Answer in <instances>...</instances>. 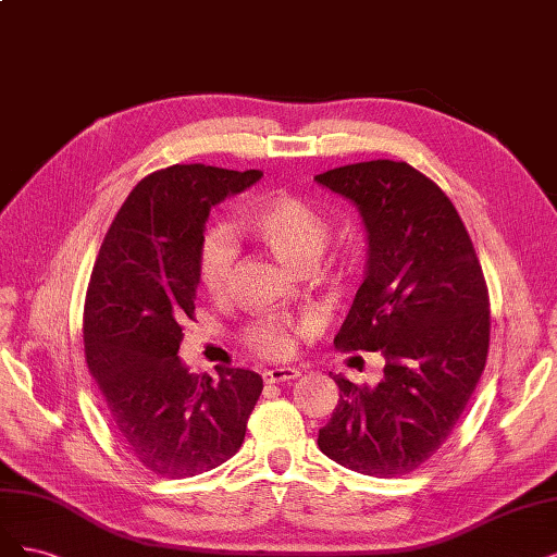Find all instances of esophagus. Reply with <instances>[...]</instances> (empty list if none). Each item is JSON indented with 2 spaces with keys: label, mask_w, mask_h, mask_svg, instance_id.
Listing matches in <instances>:
<instances>
[{
  "label": "esophagus",
  "mask_w": 557,
  "mask_h": 557,
  "mask_svg": "<svg viewBox=\"0 0 557 557\" xmlns=\"http://www.w3.org/2000/svg\"><path fill=\"white\" fill-rule=\"evenodd\" d=\"M300 370L296 368H271L263 372V382L265 384H282V382H292V380H298Z\"/></svg>",
  "instance_id": "obj_1"
}]
</instances>
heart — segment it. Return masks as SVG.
Instances as JSON below:
<instances>
[{
    "label": "heart",
    "mask_w": 557,
    "mask_h": 557,
    "mask_svg": "<svg viewBox=\"0 0 557 557\" xmlns=\"http://www.w3.org/2000/svg\"><path fill=\"white\" fill-rule=\"evenodd\" d=\"M249 226L277 261L294 273L314 268L331 238L326 214L294 194H275L263 201ZM233 261L236 243L228 233L222 228L208 231L199 252V282L210 296H222L228 289ZM249 345L263 356H284L292 347V335L284 324H261L249 333Z\"/></svg>",
    "instance_id": "obj_1"
}]
</instances>
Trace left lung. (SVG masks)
Here are the masks:
<instances>
[{
    "label": "left lung",
    "mask_w": 557,
    "mask_h": 557,
    "mask_svg": "<svg viewBox=\"0 0 557 557\" xmlns=\"http://www.w3.org/2000/svg\"><path fill=\"white\" fill-rule=\"evenodd\" d=\"M356 206L366 273L335 347L380 351L384 376L339 400L319 448L347 470L403 476L451 435L488 356V292L448 196L405 161L376 159L314 175Z\"/></svg>",
    "instance_id": "left-lung-1"
}]
</instances>
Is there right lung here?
<instances>
[{
  "label": "right lung",
  "instance_id": "right-lung-1",
  "mask_svg": "<svg viewBox=\"0 0 557 557\" xmlns=\"http://www.w3.org/2000/svg\"><path fill=\"white\" fill-rule=\"evenodd\" d=\"M261 171L175 164L140 181L106 233L85 298V358L122 446L154 474L194 476L236 456L263 380L189 374L177 356L199 289L210 210Z\"/></svg>",
  "mask_w": 557,
  "mask_h": 557
}]
</instances>
